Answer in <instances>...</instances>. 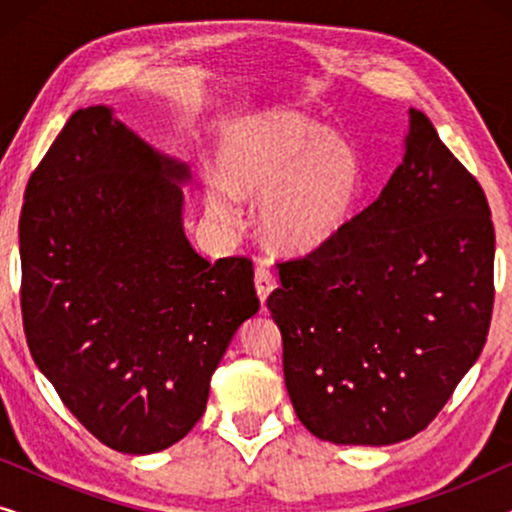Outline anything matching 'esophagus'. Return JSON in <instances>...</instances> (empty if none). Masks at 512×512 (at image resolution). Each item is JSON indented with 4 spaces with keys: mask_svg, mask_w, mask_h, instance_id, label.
Listing matches in <instances>:
<instances>
[{
    "mask_svg": "<svg viewBox=\"0 0 512 512\" xmlns=\"http://www.w3.org/2000/svg\"><path fill=\"white\" fill-rule=\"evenodd\" d=\"M254 282H256V293H258V298H261V303H265L270 293L277 289V277H275V272H272L265 263H261V265H258V268H256Z\"/></svg>",
    "mask_w": 512,
    "mask_h": 512,
    "instance_id": "esophagus-1",
    "label": "esophagus"
}]
</instances>
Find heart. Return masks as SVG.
I'll list each match as a JSON object with an SVG mask.
<instances>
[{
  "instance_id": "heart-1",
  "label": "heart",
  "mask_w": 512,
  "mask_h": 512,
  "mask_svg": "<svg viewBox=\"0 0 512 512\" xmlns=\"http://www.w3.org/2000/svg\"><path fill=\"white\" fill-rule=\"evenodd\" d=\"M219 179H207V212L235 223L241 198L258 200L268 244L305 256L345 233L359 205L361 163L354 146L303 114L272 109L230 123L216 146Z\"/></svg>"
}]
</instances>
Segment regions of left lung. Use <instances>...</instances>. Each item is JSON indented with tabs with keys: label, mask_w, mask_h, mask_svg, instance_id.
<instances>
[{
	"label": "left lung",
	"mask_w": 512,
	"mask_h": 512,
	"mask_svg": "<svg viewBox=\"0 0 512 512\" xmlns=\"http://www.w3.org/2000/svg\"><path fill=\"white\" fill-rule=\"evenodd\" d=\"M403 160L328 247L279 263L268 310L305 429L394 445L429 426L485 347L494 226L478 181L408 111Z\"/></svg>",
	"instance_id": "8db88e82"
}]
</instances>
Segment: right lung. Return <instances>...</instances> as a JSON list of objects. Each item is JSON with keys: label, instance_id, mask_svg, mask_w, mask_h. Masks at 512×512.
<instances>
[{"label": "right lung", "instance_id": "1", "mask_svg": "<svg viewBox=\"0 0 512 512\" xmlns=\"http://www.w3.org/2000/svg\"><path fill=\"white\" fill-rule=\"evenodd\" d=\"M191 170L114 109H79L20 212L23 324L69 412L111 450L153 454L207 408L209 380L258 312L247 258L209 263L184 233Z\"/></svg>", "mask_w": 512, "mask_h": 512}]
</instances>
